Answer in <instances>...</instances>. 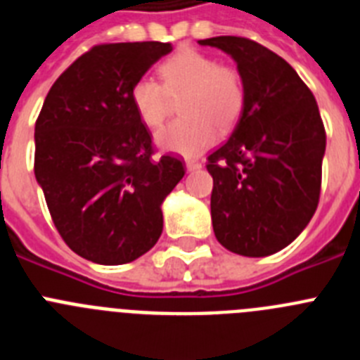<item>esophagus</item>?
I'll list each match as a JSON object with an SVG mask.
<instances>
[{
    "label": "esophagus",
    "mask_w": 360,
    "mask_h": 360,
    "mask_svg": "<svg viewBox=\"0 0 360 360\" xmlns=\"http://www.w3.org/2000/svg\"><path fill=\"white\" fill-rule=\"evenodd\" d=\"M186 167H187V171H198L200 167H202V164H200V162H196V160H187Z\"/></svg>",
    "instance_id": "esophagus-1"
}]
</instances>
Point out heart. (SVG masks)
I'll list each match as a JSON object with an SVG mask.
<instances>
[{
    "instance_id": "b5f03b06",
    "label": "heart",
    "mask_w": 360,
    "mask_h": 360,
    "mask_svg": "<svg viewBox=\"0 0 360 360\" xmlns=\"http://www.w3.org/2000/svg\"><path fill=\"white\" fill-rule=\"evenodd\" d=\"M162 84L136 79L129 90L133 110L149 129L160 128L178 103L182 119L158 131L162 149L196 157L216 141V129L231 131L245 106L243 75L236 66L218 63L212 56L184 49L158 66Z\"/></svg>"
}]
</instances>
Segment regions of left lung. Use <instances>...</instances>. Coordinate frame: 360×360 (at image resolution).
Instances as JSON below:
<instances>
[{
    "label": "left lung",
    "mask_w": 360,
    "mask_h": 360,
    "mask_svg": "<svg viewBox=\"0 0 360 360\" xmlns=\"http://www.w3.org/2000/svg\"><path fill=\"white\" fill-rule=\"evenodd\" d=\"M236 61L245 106L231 139L207 157L216 240L263 257L290 245L317 209L326 131L316 97L283 57L247 37L202 39Z\"/></svg>",
    "instance_id": "8db88e82"
}]
</instances>
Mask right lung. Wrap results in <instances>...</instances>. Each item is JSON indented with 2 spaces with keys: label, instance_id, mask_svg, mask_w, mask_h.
<instances>
[{
  "label": "right lung",
  "instance_id": "1",
  "mask_svg": "<svg viewBox=\"0 0 360 360\" xmlns=\"http://www.w3.org/2000/svg\"><path fill=\"white\" fill-rule=\"evenodd\" d=\"M169 43L97 44L59 75L36 120L34 173L57 232L98 265L148 252L164 227L162 202L186 174L171 155L155 158L151 133L129 90Z\"/></svg>",
  "mask_w": 360,
  "mask_h": 360
}]
</instances>
